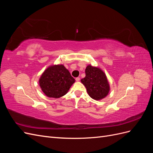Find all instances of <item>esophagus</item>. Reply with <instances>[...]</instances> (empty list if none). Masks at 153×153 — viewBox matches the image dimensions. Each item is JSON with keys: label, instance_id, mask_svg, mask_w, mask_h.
Listing matches in <instances>:
<instances>
[{"label": "esophagus", "instance_id": "34e87169", "mask_svg": "<svg viewBox=\"0 0 153 153\" xmlns=\"http://www.w3.org/2000/svg\"><path fill=\"white\" fill-rule=\"evenodd\" d=\"M80 78L79 77H77V78H76V82H79V81H80Z\"/></svg>", "mask_w": 153, "mask_h": 153}]
</instances>
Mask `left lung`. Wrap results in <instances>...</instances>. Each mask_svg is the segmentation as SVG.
Returning a JSON list of instances; mask_svg holds the SVG:
<instances>
[{
    "instance_id": "8db88e82",
    "label": "left lung",
    "mask_w": 153,
    "mask_h": 153,
    "mask_svg": "<svg viewBox=\"0 0 153 153\" xmlns=\"http://www.w3.org/2000/svg\"><path fill=\"white\" fill-rule=\"evenodd\" d=\"M87 93L95 100L103 99L108 95L110 85L105 73L99 68L88 65L85 69V77L81 79Z\"/></svg>"
}]
</instances>
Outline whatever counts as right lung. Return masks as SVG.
<instances>
[{
  "label": "right lung",
  "mask_w": 153,
  "mask_h": 153,
  "mask_svg": "<svg viewBox=\"0 0 153 153\" xmlns=\"http://www.w3.org/2000/svg\"><path fill=\"white\" fill-rule=\"evenodd\" d=\"M75 80L62 64L53 65L46 69L39 84L44 94L49 98H59L67 94Z\"/></svg>",
  "instance_id": "1"
}]
</instances>
